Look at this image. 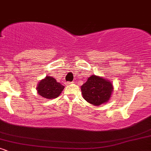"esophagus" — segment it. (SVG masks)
Returning <instances> with one entry per match:
<instances>
[{"instance_id": "obj_1", "label": "esophagus", "mask_w": 151, "mask_h": 151, "mask_svg": "<svg viewBox=\"0 0 151 151\" xmlns=\"http://www.w3.org/2000/svg\"><path fill=\"white\" fill-rule=\"evenodd\" d=\"M72 83V82H70V81H67V82H66V85H70Z\"/></svg>"}]
</instances>
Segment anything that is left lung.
Instances as JSON below:
<instances>
[{"instance_id":"1","label":"left lung","mask_w":151,"mask_h":151,"mask_svg":"<svg viewBox=\"0 0 151 151\" xmlns=\"http://www.w3.org/2000/svg\"><path fill=\"white\" fill-rule=\"evenodd\" d=\"M81 91L83 98L88 103L98 106L110 100L114 86L108 79L92 75L81 86Z\"/></svg>"}]
</instances>
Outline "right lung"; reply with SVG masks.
I'll list each match as a JSON object with an SVG mask.
<instances>
[{
  "label": "right lung",
  "instance_id": "obj_1",
  "mask_svg": "<svg viewBox=\"0 0 151 151\" xmlns=\"http://www.w3.org/2000/svg\"><path fill=\"white\" fill-rule=\"evenodd\" d=\"M65 86L58 82L56 79L50 76H46L44 79L38 82L37 90L38 94L42 97L52 99L58 97Z\"/></svg>",
  "mask_w": 151,
  "mask_h": 151
}]
</instances>
